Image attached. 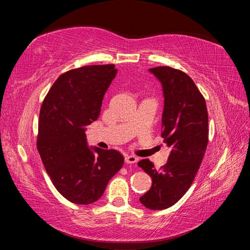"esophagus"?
<instances>
[{
    "instance_id": "obj_1",
    "label": "esophagus",
    "mask_w": 250,
    "mask_h": 250,
    "mask_svg": "<svg viewBox=\"0 0 250 250\" xmlns=\"http://www.w3.org/2000/svg\"><path fill=\"white\" fill-rule=\"evenodd\" d=\"M139 161V158L134 155H126L125 156V163L126 164H135Z\"/></svg>"
}]
</instances>
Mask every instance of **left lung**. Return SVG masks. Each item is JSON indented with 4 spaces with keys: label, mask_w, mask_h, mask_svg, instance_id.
I'll use <instances>...</instances> for the list:
<instances>
[{
    "label": "left lung",
    "mask_w": 250,
    "mask_h": 250,
    "mask_svg": "<svg viewBox=\"0 0 250 250\" xmlns=\"http://www.w3.org/2000/svg\"><path fill=\"white\" fill-rule=\"evenodd\" d=\"M149 72L160 80L164 93L162 138L171 148L168 162L156 170L149 160L138 163L152 186L140 198L150 209L174 206L190 188L206 153L208 142V116L206 100L192 78L170 66Z\"/></svg>",
    "instance_id": "obj_1"
}]
</instances>
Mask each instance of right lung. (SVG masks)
<instances>
[{"instance_id":"add662e5","label":"right lung","mask_w":250,"mask_h":250,"mask_svg":"<svg viewBox=\"0 0 250 250\" xmlns=\"http://www.w3.org/2000/svg\"><path fill=\"white\" fill-rule=\"evenodd\" d=\"M115 64L86 65L57 78L42 102L37 150L52 184L64 198L90 204L122 168L117 150L88 147L85 126L100 116L103 97L116 77Z\"/></svg>"}]
</instances>
